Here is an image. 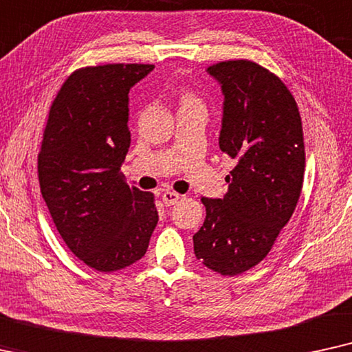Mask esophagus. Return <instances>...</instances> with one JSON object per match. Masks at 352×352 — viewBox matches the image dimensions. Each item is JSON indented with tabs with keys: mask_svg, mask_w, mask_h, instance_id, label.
I'll return each mask as SVG.
<instances>
[{
	"mask_svg": "<svg viewBox=\"0 0 352 352\" xmlns=\"http://www.w3.org/2000/svg\"><path fill=\"white\" fill-rule=\"evenodd\" d=\"M180 198H182V195L175 193V191H164L162 193V201L166 206L177 204L180 201Z\"/></svg>",
	"mask_w": 352,
	"mask_h": 352,
	"instance_id": "1",
	"label": "esophagus"
}]
</instances>
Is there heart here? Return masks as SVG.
<instances>
[{
    "label": "heart",
    "instance_id": "heart-1",
    "mask_svg": "<svg viewBox=\"0 0 352 352\" xmlns=\"http://www.w3.org/2000/svg\"><path fill=\"white\" fill-rule=\"evenodd\" d=\"M196 102H199V101H198V98L193 95V93L185 91L184 95H182V106H185V104H196Z\"/></svg>",
    "mask_w": 352,
    "mask_h": 352
}]
</instances>
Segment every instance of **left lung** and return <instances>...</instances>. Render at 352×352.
Listing matches in <instances>:
<instances>
[{"mask_svg": "<svg viewBox=\"0 0 352 352\" xmlns=\"http://www.w3.org/2000/svg\"><path fill=\"white\" fill-rule=\"evenodd\" d=\"M223 93L219 146L235 167L222 199L203 198L206 220L195 254L220 275L259 264L292 219L301 195L306 153L302 122L287 85L248 59L208 67Z\"/></svg>", "mask_w": 352, "mask_h": 352, "instance_id": "8db88e82", "label": "left lung"}]
</instances>
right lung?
I'll use <instances>...</instances> for the list:
<instances>
[{
  "instance_id": "obj_1",
  "label": "right lung",
  "mask_w": 352,
  "mask_h": 352,
  "mask_svg": "<svg viewBox=\"0 0 352 352\" xmlns=\"http://www.w3.org/2000/svg\"><path fill=\"white\" fill-rule=\"evenodd\" d=\"M153 64L77 69L50 109L38 154L40 190L59 235L91 269L114 272L144 256L157 225L154 195L125 184L129 91Z\"/></svg>"
}]
</instances>
